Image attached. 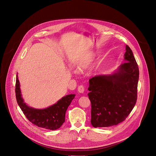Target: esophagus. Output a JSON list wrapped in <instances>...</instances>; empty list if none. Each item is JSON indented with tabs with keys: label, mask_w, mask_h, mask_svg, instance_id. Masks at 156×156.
I'll return each instance as SVG.
<instances>
[{
	"label": "esophagus",
	"mask_w": 156,
	"mask_h": 156,
	"mask_svg": "<svg viewBox=\"0 0 156 156\" xmlns=\"http://www.w3.org/2000/svg\"><path fill=\"white\" fill-rule=\"evenodd\" d=\"M78 91L80 94H83L85 91V87L83 85H80L78 88Z\"/></svg>",
	"instance_id": "esophagus-1"
}]
</instances>
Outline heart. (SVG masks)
<instances>
[{
	"mask_svg": "<svg viewBox=\"0 0 156 156\" xmlns=\"http://www.w3.org/2000/svg\"><path fill=\"white\" fill-rule=\"evenodd\" d=\"M93 59H94V55H91L87 59H86L85 61H83L82 62H81L78 64V69L80 71L81 70H83L85 69H86L88 67V66L90 64V63L92 62V61H93ZM75 73H76V71H73Z\"/></svg>",
	"mask_w": 156,
	"mask_h": 156,
	"instance_id": "1",
	"label": "heart"
}]
</instances>
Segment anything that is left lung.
I'll return each mask as SVG.
<instances>
[{"instance_id": "1", "label": "left lung", "mask_w": 156, "mask_h": 156, "mask_svg": "<svg viewBox=\"0 0 156 156\" xmlns=\"http://www.w3.org/2000/svg\"><path fill=\"white\" fill-rule=\"evenodd\" d=\"M124 61L112 74L89 80L91 124L95 128L117 125L127 118L136 104L139 69L128 45Z\"/></svg>"}]
</instances>
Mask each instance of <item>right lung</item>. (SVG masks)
Instances as JSON below:
<instances>
[{"label": "right lung", "instance_id": "add662e5", "mask_svg": "<svg viewBox=\"0 0 156 156\" xmlns=\"http://www.w3.org/2000/svg\"><path fill=\"white\" fill-rule=\"evenodd\" d=\"M16 97L18 104L27 118L38 127L51 130L59 128L65 121V114L75 94H69L62 97L55 104L45 109H35L30 107L22 97L20 83L16 75Z\"/></svg>", "mask_w": 156, "mask_h": 156}]
</instances>
